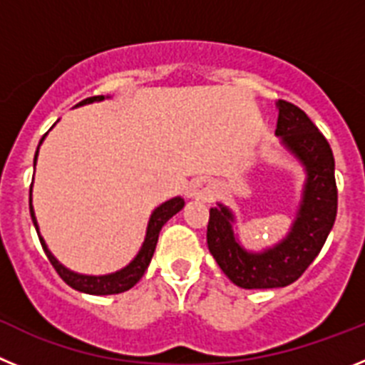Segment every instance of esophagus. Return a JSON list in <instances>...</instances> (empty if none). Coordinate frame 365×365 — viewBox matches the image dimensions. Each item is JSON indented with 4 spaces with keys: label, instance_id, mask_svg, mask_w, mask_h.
<instances>
[{
    "label": "esophagus",
    "instance_id": "esophagus-1",
    "mask_svg": "<svg viewBox=\"0 0 365 365\" xmlns=\"http://www.w3.org/2000/svg\"><path fill=\"white\" fill-rule=\"evenodd\" d=\"M188 197L190 199H208L210 197V188L202 180H193L188 186Z\"/></svg>",
    "mask_w": 365,
    "mask_h": 365
}]
</instances>
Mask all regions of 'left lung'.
<instances>
[{
	"instance_id": "1",
	"label": "left lung",
	"mask_w": 365,
	"mask_h": 365,
	"mask_svg": "<svg viewBox=\"0 0 365 365\" xmlns=\"http://www.w3.org/2000/svg\"><path fill=\"white\" fill-rule=\"evenodd\" d=\"M276 137L303 168L302 199L289 234L272 247L248 250L235 234L234 212L217 202L210 208L208 250L219 269L241 289H278L294 283L320 254L336 219L334 157L327 138L291 102L278 100Z\"/></svg>"
}]
</instances>
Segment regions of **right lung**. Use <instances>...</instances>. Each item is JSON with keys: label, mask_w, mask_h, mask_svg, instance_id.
<instances>
[{"label": "right lung", "mask_w": 365, "mask_h": 365, "mask_svg": "<svg viewBox=\"0 0 365 365\" xmlns=\"http://www.w3.org/2000/svg\"><path fill=\"white\" fill-rule=\"evenodd\" d=\"M106 96L100 95V96H91V98H86L82 100L78 106H86V104H93V102H102ZM76 106V108H78ZM47 135V133H45ZM45 135L41 137L40 144L43 143ZM40 150V146H38ZM38 150L36 155H34V166H36V159H38ZM31 217L32 222H34V228L38 232V237H40V243L43 247L45 254L49 257L51 265L54 267L58 274H60V278L67 283L69 287H73L74 291H80V292H86V294H93V296H108V294H120L124 291H130L131 287L138 282V279L143 278L144 272H146L148 265H150L151 257H153L155 252V247H157V241H159V234L163 230V227L166 225L177 212L182 210V206H185V199L177 195V197L170 199V201L163 202L151 212L150 215V221H148V228H146V237H144V243L138 250L137 256L124 267V269L117 270V272H111V274H102V276H91V274H80V272H74V270L67 269L66 265H62L56 257L53 256V252L49 250L45 240L41 237L40 234V227H38V221H36V215H34V208H32V186H31Z\"/></svg>", "instance_id": "obj_1"}]
</instances>
